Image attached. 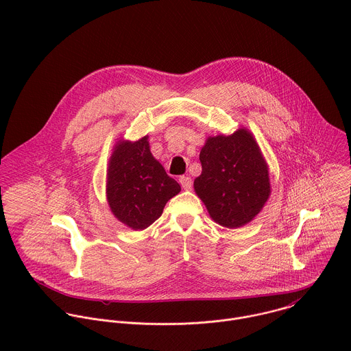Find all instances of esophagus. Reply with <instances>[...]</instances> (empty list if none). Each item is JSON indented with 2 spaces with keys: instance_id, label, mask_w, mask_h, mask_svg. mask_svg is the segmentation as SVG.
Masks as SVG:
<instances>
[{
  "instance_id": "34e87169",
  "label": "esophagus",
  "mask_w": 351,
  "mask_h": 351,
  "mask_svg": "<svg viewBox=\"0 0 351 351\" xmlns=\"http://www.w3.org/2000/svg\"><path fill=\"white\" fill-rule=\"evenodd\" d=\"M179 182H180V184H182V187L184 189V190H191V187H193V180H191V178L190 176H180L179 178Z\"/></svg>"
}]
</instances>
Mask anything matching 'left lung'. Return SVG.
Listing matches in <instances>:
<instances>
[{
    "label": "left lung",
    "instance_id": "1",
    "mask_svg": "<svg viewBox=\"0 0 351 351\" xmlns=\"http://www.w3.org/2000/svg\"><path fill=\"white\" fill-rule=\"evenodd\" d=\"M202 175L194 191L221 226L237 229L252 222L271 195L268 164L245 128L225 136H210L199 152Z\"/></svg>",
    "mask_w": 351,
    "mask_h": 351
}]
</instances>
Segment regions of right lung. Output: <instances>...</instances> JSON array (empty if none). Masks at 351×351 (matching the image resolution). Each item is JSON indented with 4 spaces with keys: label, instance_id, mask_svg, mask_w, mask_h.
Segmentation results:
<instances>
[{
    "label": "right lung",
    "instance_id": "obj_1",
    "mask_svg": "<svg viewBox=\"0 0 351 351\" xmlns=\"http://www.w3.org/2000/svg\"><path fill=\"white\" fill-rule=\"evenodd\" d=\"M179 191L180 184L149 152L148 136L117 141L107 168V202L118 221L143 230L162 215Z\"/></svg>",
    "mask_w": 351,
    "mask_h": 351
}]
</instances>
